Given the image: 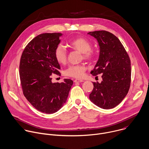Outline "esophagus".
<instances>
[{"label":"esophagus","mask_w":149,"mask_h":149,"mask_svg":"<svg viewBox=\"0 0 149 149\" xmlns=\"http://www.w3.org/2000/svg\"><path fill=\"white\" fill-rule=\"evenodd\" d=\"M84 81L83 80H82V79H75L74 80V82H83Z\"/></svg>","instance_id":"1"}]
</instances>
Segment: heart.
I'll use <instances>...</instances> for the list:
<instances>
[{
    "mask_svg": "<svg viewBox=\"0 0 149 149\" xmlns=\"http://www.w3.org/2000/svg\"><path fill=\"white\" fill-rule=\"evenodd\" d=\"M70 47L82 54V58L87 61L92 60L96 56V52L92 48V42L84 37H77L69 42ZM54 57L57 61L61 64L66 63L67 52L65 48L61 44H58L54 50ZM86 67L84 64L70 65L65 71V75L68 77L81 78L83 77Z\"/></svg>",
    "mask_w": 149,
    "mask_h": 149,
    "instance_id": "1",
    "label": "heart"
}]
</instances>
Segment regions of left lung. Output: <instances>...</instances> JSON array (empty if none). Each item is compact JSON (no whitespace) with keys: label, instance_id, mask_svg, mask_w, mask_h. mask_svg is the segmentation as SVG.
<instances>
[{"label":"left lung","instance_id":"8db88e82","mask_svg":"<svg viewBox=\"0 0 149 149\" xmlns=\"http://www.w3.org/2000/svg\"><path fill=\"white\" fill-rule=\"evenodd\" d=\"M88 34L97 40L100 48L98 61L91 74L93 76L102 74V78L101 83L93 82L89 100L101 108H113L122 101L130 88V58L119 38L112 33L101 30Z\"/></svg>","mask_w":149,"mask_h":149}]
</instances>
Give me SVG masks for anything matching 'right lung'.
Instances as JSON below:
<instances>
[{
    "label": "right lung",
    "mask_w": 149,
    "mask_h": 149,
    "mask_svg": "<svg viewBox=\"0 0 149 149\" xmlns=\"http://www.w3.org/2000/svg\"><path fill=\"white\" fill-rule=\"evenodd\" d=\"M60 33H43L34 37L22 53L19 74L23 94L38 111L54 113L65 103L73 81L53 83L52 75H61L54 50L60 42Z\"/></svg>",
    "instance_id": "1"
}]
</instances>
